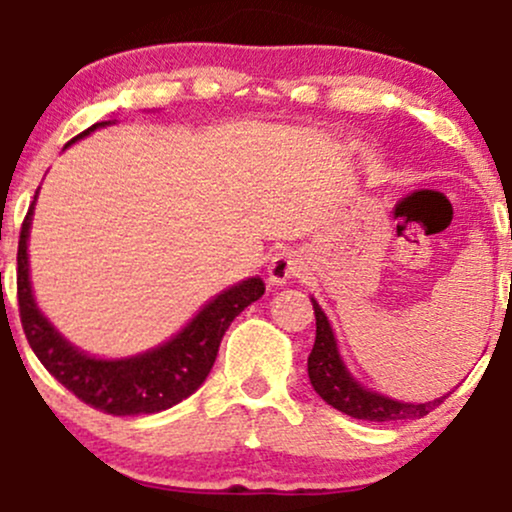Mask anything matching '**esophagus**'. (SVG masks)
I'll return each mask as SVG.
<instances>
[{
    "mask_svg": "<svg viewBox=\"0 0 512 512\" xmlns=\"http://www.w3.org/2000/svg\"><path fill=\"white\" fill-rule=\"evenodd\" d=\"M305 274V260L301 252L296 250H284L279 255L272 257L267 267V279L272 286H284L291 279H301Z\"/></svg>",
    "mask_w": 512,
    "mask_h": 512,
    "instance_id": "1",
    "label": "esophagus"
}]
</instances>
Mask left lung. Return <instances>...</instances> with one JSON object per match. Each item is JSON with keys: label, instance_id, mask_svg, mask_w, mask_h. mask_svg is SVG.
<instances>
[{"label": "left lung", "instance_id": "1", "mask_svg": "<svg viewBox=\"0 0 512 512\" xmlns=\"http://www.w3.org/2000/svg\"><path fill=\"white\" fill-rule=\"evenodd\" d=\"M315 308V344L308 356V375L313 383L315 392L332 404L334 409L344 411V414L354 416L363 421H402V419H421L428 411L436 409L445 397L433 399L426 404H409L397 402L378 392L366 390L363 385L356 383L354 375L344 366L342 356H339L337 339L330 327V320L322 313L315 298H310Z\"/></svg>", "mask_w": 512, "mask_h": 512}]
</instances>
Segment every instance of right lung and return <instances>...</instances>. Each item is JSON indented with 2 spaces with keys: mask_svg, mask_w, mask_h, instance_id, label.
Returning <instances> with one entry per match:
<instances>
[{
  "mask_svg": "<svg viewBox=\"0 0 512 512\" xmlns=\"http://www.w3.org/2000/svg\"><path fill=\"white\" fill-rule=\"evenodd\" d=\"M105 125L110 122H96L76 134L69 144ZM33 204L21 223L16 296H19V315L28 344L52 378L60 380L81 402L113 416L156 414L190 397L207 380L231 322L250 303L262 298L264 284L260 276H252L219 293L192 317V322H187L185 330L146 354L117 358V361L93 358L69 344L35 305L31 279H28V231H31Z\"/></svg>",
  "mask_w": 512,
  "mask_h": 512,
  "instance_id": "right-lung-1",
  "label": "right lung"
}]
</instances>
